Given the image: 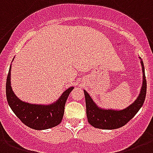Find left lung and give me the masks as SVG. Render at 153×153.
<instances>
[{
	"label": "left lung",
	"instance_id": "obj_1",
	"mask_svg": "<svg viewBox=\"0 0 153 153\" xmlns=\"http://www.w3.org/2000/svg\"><path fill=\"white\" fill-rule=\"evenodd\" d=\"M139 59L142 69V85L138 96L126 108L112 109L99 107L91 99L90 95L84 90L86 102L87 118L90 125L95 128L102 129H118L125 126L138 112L145 102L147 88L144 63L140 57H139Z\"/></svg>",
	"mask_w": 153,
	"mask_h": 153
}]
</instances>
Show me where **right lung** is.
Here are the masks:
<instances>
[{"label":"right lung","mask_w":153,"mask_h":153,"mask_svg":"<svg viewBox=\"0 0 153 153\" xmlns=\"http://www.w3.org/2000/svg\"><path fill=\"white\" fill-rule=\"evenodd\" d=\"M11 69L12 65L9 67L6 81V97L9 107L19 120L27 126L36 130L51 129L59 125L64 115L66 100L74 87L68 88L62 92L57 100L51 103L36 104L24 102L16 96L12 88Z\"/></svg>","instance_id":"obj_1"}]
</instances>
